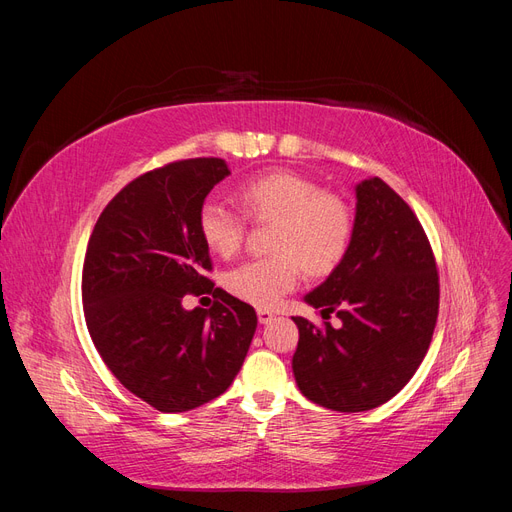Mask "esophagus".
<instances>
[{"instance_id":"obj_1","label":"esophagus","mask_w":512,"mask_h":512,"mask_svg":"<svg viewBox=\"0 0 512 512\" xmlns=\"http://www.w3.org/2000/svg\"><path fill=\"white\" fill-rule=\"evenodd\" d=\"M273 318H275V314L269 312V309H258V320H260V324H269Z\"/></svg>"}]
</instances>
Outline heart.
Returning <instances> with one entry per match:
<instances>
[{"label": "heart", "instance_id": "b5f03b06", "mask_svg": "<svg viewBox=\"0 0 512 512\" xmlns=\"http://www.w3.org/2000/svg\"><path fill=\"white\" fill-rule=\"evenodd\" d=\"M247 218L273 222L271 250L228 271L226 288L237 299L258 307H273L297 286L301 265L307 273L333 271L348 252L352 211L342 198L292 170H273L247 179L237 192ZM198 230L218 256L235 254L245 235V218L220 200H207L198 211Z\"/></svg>", "mask_w": 512, "mask_h": 512}]
</instances>
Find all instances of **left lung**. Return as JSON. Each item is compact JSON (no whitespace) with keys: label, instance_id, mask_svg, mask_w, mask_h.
<instances>
[{"label":"left lung","instance_id":"8db88e82","mask_svg":"<svg viewBox=\"0 0 512 512\" xmlns=\"http://www.w3.org/2000/svg\"><path fill=\"white\" fill-rule=\"evenodd\" d=\"M352 239L342 262L305 303L339 327L294 316L292 371L318 406L365 412L395 397L421 365L438 318L436 260L414 211L380 177L354 185Z\"/></svg>","mask_w":512,"mask_h":512}]
</instances>
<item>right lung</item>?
Wrapping results in <instances>:
<instances>
[{
	"instance_id": "add662e5",
	"label": "right lung",
	"mask_w": 512,
	"mask_h": 512,
	"mask_svg": "<svg viewBox=\"0 0 512 512\" xmlns=\"http://www.w3.org/2000/svg\"><path fill=\"white\" fill-rule=\"evenodd\" d=\"M230 168L220 158L166 164L128 183L91 232L83 307L106 367L160 412H188L220 397L239 374L256 312L215 288L209 312L185 309L211 280L198 211Z\"/></svg>"
}]
</instances>
